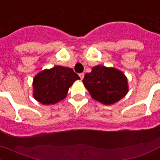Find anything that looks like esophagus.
Instances as JSON below:
<instances>
[{
  "instance_id": "obj_1",
  "label": "esophagus",
  "mask_w": 160,
  "mask_h": 160,
  "mask_svg": "<svg viewBox=\"0 0 160 160\" xmlns=\"http://www.w3.org/2000/svg\"><path fill=\"white\" fill-rule=\"evenodd\" d=\"M79 76H80V80H83V79H84V73H80V75H79Z\"/></svg>"
}]
</instances>
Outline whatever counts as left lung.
<instances>
[{"instance_id":"left-lung-1","label":"left lung","mask_w":160,"mask_h":160,"mask_svg":"<svg viewBox=\"0 0 160 160\" xmlns=\"http://www.w3.org/2000/svg\"><path fill=\"white\" fill-rule=\"evenodd\" d=\"M82 81L92 98L105 105L113 104L128 92L127 77L113 67H93Z\"/></svg>"}]
</instances>
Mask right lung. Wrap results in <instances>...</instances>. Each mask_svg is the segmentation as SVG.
Segmentation results:
<instances>
[{
  "label": "right lung",
  "mask_w": 160,
  "mask_h": 160,
  "mask_svg": "<svg viewBox=\"0 0 160 160\" xmlns=\"http://www.w3.org/2000/svg\"><path fill=\"white\" fill-rule=\"evenodd\" d=\"M80 77L71 68L55 66L35 76L33 81V97L45 105L54 104L66 98L69 88Z\"/></svg>",
  "instance_id": "obj_1"
}]
</instances>
